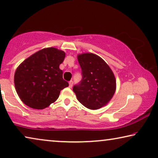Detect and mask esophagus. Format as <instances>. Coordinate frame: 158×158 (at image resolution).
<instances>
[{
	"instance_id": "obj_1",
	"label": "esophagus",
	"mask_w": 158,
	"mask_h": 158,
	"mask_svg": "<svg viewBox=\"0 0 158 158\" xmlns=\"http://www.w3.org/2000/svg\"><path fill=\"white\" fill-rule=\"evenodd\" d=\"M73 81H70V82H69V87L72 88L73 87Z\"/></svg>"
}]
</instances>
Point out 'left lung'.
I'll return each mask as SVG.
<instances>
[{
  "instance_id": "left-lung-1",
  "label": "left lung",
  "mask_w": 158,
  "mask_h": 158,
  "mask_svg": "<svg viewBox=\"0 0 158 158\" xmlns=\"http://www.w3.org/2000/svg\"><path fill=\"white\" fill-rule=\"evenodd\" d=\"M77 57L83 75L81 83L73 87L77 99L91 110L105 106L116 91L113 71L102 58L94 53L79 54Z\"/></svg>"
}]
</instances>
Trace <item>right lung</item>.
<instances>
[{
  "instance_id": "right-lung-1",
  "label": "right lung",
  "mask_w": 158,
  "mask_h": 158,
  "mask_svg": "<svg viewBox=\"0 0 158 158\" xmlns=\"http://www.w3.org/2000/svg\"><path fill=\"white\" fill-rule=\"evenodd\" d=\"M65 52L55 47L36 52L23 61L14 74V85L21 101L34 109H44L55 102L60 90L68 87L60 64Z\"/></svg>"
}]
</instances>
